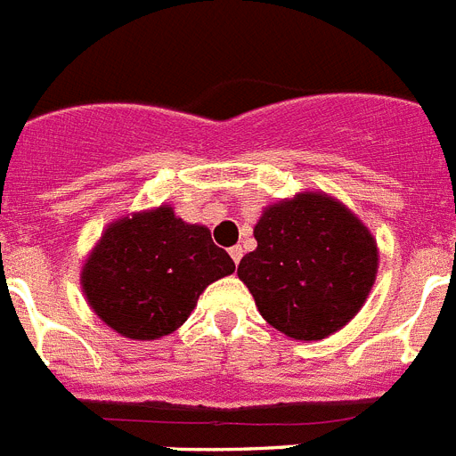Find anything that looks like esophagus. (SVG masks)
I'll use <instances>...</instances> for the list:
<instances>
[{
  "label": "esophagus",
  "mask_w": 456,
  "mask_h": 456,
  "mask_svg": "<svg viewBox=\"0 0 456 456\" xmlns=\"http://www.w3.org/2000/svg\"><path fill=\"white\" fill-rule=\"evenodd\" d=\"M228 254H231V258L235 260V263H240V260H242V256H244V251H242V247L237 244V247H231V251H228Z\"/></svg>",
  "instance_id": "34e87169"
}]
</instances>
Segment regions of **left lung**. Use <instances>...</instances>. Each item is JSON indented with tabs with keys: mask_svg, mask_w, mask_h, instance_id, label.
I'll use <instances>...</instances> for the list:
<instances>
[{
	"mask_svg": "<svg viewBox=\"0 0 456 456\" xmlns=\"http://www.w3.org/2000/svg\"><path fill=\"white\" fill-rule=\"evenodd\" d=\"M258 247L237 276L260 316L297 341H321L357 316L379 274V244L344 202L302 191L263 209Z\"/></svg>",
	"mask_w": 456,
	"mask_h": 456,
	"instance_id": "1",
	"label": "left lung"
}]
</instances>
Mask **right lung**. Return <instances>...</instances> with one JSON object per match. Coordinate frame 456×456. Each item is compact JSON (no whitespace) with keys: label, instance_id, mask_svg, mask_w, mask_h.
I'll return each mask as SVG.
<instances>
[{"label":"right lung","instance_id":"right-lung-1","mask_svg":"<svg viewBox=\"0 0 456 456\" xmlns=\"http://www.w3.org/2000/svg\"><path fill=\"white\" fill-rule=\"evenodd\" d=\"M235 272L205 225L170 205L110 221L80 270L89 309L126 339L154 341L182 328L209 283Z\"/></svg>","mask_w":456,"mask_h":456}]
</instances>
